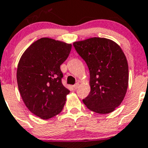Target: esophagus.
I'll use <instances>...</instances> for the list:
<instances>
[{"label": "esophagus", "mask_w": 148, "mask_h": 148, "mask_svg": "<svg viewBox=\"0 0 148 148\" xmlns=\"http://www.w3.org/2000/svg\"><path fill=\"white\" fill-rule=\"evenodd\" d=\"M79 83H75V84L74 85V86H73V87H74V89H77V88H78V87H79Z\"/></svg>", "instance_id": "obj_1"}]
</instances>
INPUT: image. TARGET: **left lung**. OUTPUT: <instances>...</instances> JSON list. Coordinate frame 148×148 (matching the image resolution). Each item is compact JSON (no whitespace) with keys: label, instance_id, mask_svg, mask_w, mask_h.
Segmentation results:
<instances>
[{"label":"left lung","instance_id":"1","mask_svg":"<svg viewBox=\"0 0 148 148\" xmlns=\"http://www.w3.org/2000/svg\"><path fill=\"white\" fill-rule=\"evenodd\" d=\"M87 64L91 91L83 101L88 110L112 112L125 97L129 80L128 64L119 45L105 38H90L73 44Z\"/></svg>","mask_w":148,"mask_h":148}]
</instances>
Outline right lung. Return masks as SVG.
I'll return each instance as SVG.
<instances>
[{"instance_id":"right-lung-1","label":"right lung","mask_w":148,"mask_h":148,"mask_svg":"<svg viewBox=\"0 0 148 148\" xmlns=\"http://www.w3.org/2000/svg\"><path fill=\"white\" fill-rule=\"evenodd\" d=\"M71 50V44L42 38L33 42L19 60L17 82L21 96L28 110L41 119H51L63 109L70 91L62 83L60 65Z\"/></svg>"}]
</instances>
